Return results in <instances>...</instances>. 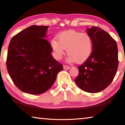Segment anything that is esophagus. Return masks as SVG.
<instances>
[{"mask_svg": "<svg viewBox=\"0 0 125 125\" xmlns=\"http://www.w3.org/2000/svg\"><path fill=\"white\" fill-rule=\"evenodd\" d=\"M69 68H70V67L69 66H68V65H63V69H65V70H67V69H69Z\"/></svg>", "mask_w": 125, "mask_h": 125, "instance_id": "esophagus-1", "label": "esophagus"}]
</instances>
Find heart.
<instances>
[{"label":"heart","instance_id":"obj_1","mask_svg":"<svg viewBox=\"0 0 125 125\" xmlns=\"http://www.w3.org/2000/svg\"><path fill=\"white\" fill-rule=\"evenodd\" d=\"M51 47L56 60L62 58L66 50L69 55L68 58L69 62L82 63L92 55L93 42L88 33L69 30L61 33L58 36V40H52Z\"/></svg>","mask_w":125,"mask_h":125}]
</instances>
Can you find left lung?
<instances>
[{"label": "left lung", "mask_w": 125, "mask_h": 125, "mask_svg": "<svg viewBox=\"0 0 125 125\" xmlns=\"http://www.w3.org/2000/svg\"><path fill=\"white\" fill-rule=\"evenodd\" d=\"M87 33L93 40V52L78 67L79 75L74 81L83 91L96 93L107 88L115 77L118 64L117 46L115 40L100 27L87 29Z\"/></svg>", "instance_id": "obj_1"}]
</instances>
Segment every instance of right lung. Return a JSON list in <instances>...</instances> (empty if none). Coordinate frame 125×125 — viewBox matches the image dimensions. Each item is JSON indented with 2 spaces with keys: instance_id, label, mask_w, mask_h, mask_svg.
Here are the masks:
<instances>
[{
  "instance_id": "obj_1",
  "label": "right lung",
  "mask_w": 125,
  "mask_h": 125,
  "mask_svg": "<svg viewBox=\"0 0 125 125\" xmlns=\"http://www.w3.org/2000/svg\"><path fill=\"white\" fill-rule=\"evenodd\" d=\"M48 26L32 25L12 37L7 67L10 78L22 92L38 95L51 87L63 65L55 60L45 39Z\"/></svg>"
}]
</instances>
